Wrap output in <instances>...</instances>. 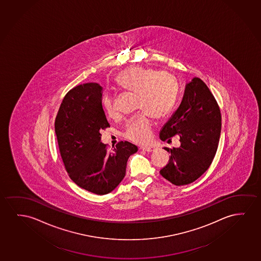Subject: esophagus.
I'll return each instance as SVG.
<instances>
[{"label": "esophagus", "mask_w": 261, "mask_h": 261, "mask_svg": "<svg viewBox=\"0 0 261 261\" xmlns=\"http://www.w3.org/2000/svg\"><path fill=\"white\" fill-rule=\"evenodd\" d=\"M142 150L147 151V152H152V151H154L156 148L154 147H152V146H143V147H140Z\"/></svg>", "instance_id": "34e87169"}]
</instances>
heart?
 <instances>
[{
	"instance_id": "obj_1",
	"label": "heart",
	"mask_w": 261,
	"mask_h": 261,
	"mask_svg": "<svg viewBox=\"0 0 261 261\" xmlns=\"http://www.w3.org/2000/svg\"><path fill=\"white\" fill-rule=\"evenodd\" d=\"M121 88L139 95L137 107L144 110L128 121L124 136L136 143H147L152 138L154 122L151 115L156 119L168 116L175 106L178 83L173 74L156 71L147 67H128L116 77ZM103 107L110 116L117 114L114 101L110 96L103 98Z\"/></svg>"
}]
</instances>
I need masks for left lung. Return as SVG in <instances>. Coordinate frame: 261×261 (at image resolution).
<instances>
[{"label":"left lung","mask_w":261,"mask_h":261,"mask_svg":"<svg viewBox=\"0 0 261 261\" xmlns=\"http://www.w3.org/2000/svg\"><path fill=\"white\" fill-rule=\"evenodd\" d=\"M220 108L210 88L199 77L186 84L179 108L160 132L163 141L180 137L179 147H164L170 153L160 174L180 186L191 184L210 168L221 134Z\"/></svg>","instance_id":"8db88e82"}]
</instances>
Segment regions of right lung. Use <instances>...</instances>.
Returning <instances> with one entry per match:
<instances>
[{"instance_id": "1", "label": "right lung", "mask_w": 261, "mask_h": 261, "mask_svg": "<svg viewBox=\"0 0 261 261\" xmlns=\"http://www.w3.org/2000/svg\"><path fill=\"white\" fill-rule=\"evenodd\" d=\"M102 87L79 85L67 93L55 121L63 165L77 186L97 195L114 191L124 178L129 155L138 147L121 141L108 152L100 142L102 129L110 127L102 106Z\"/></svg>"}]
</instances>
